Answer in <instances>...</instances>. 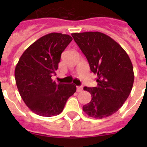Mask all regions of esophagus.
<instances>
[{"label": "esophagus", "mask_w": 147, "mask_h": 147, "mask_svg": "<svg viewBox=\"0 0 147 147\" xmlns=\"http://www.w3.org/2000/svg\"><path fill=\"white\" fill-rule=\"evenodd\" d=\"M83 87L82 86H77L76 87V90H77V92H81L82 91Z\"/></svg>", "instance_id": "1"}]
</instances>
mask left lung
<instances>
[{
    "instance_id": "1",
    "label": "left lung",
    "mask_w": 147,
    "mask_h": 147,
    "mask_svg": "<svg viewBox=\"0 0 147 147\" xmlns=\"http://www.w3.org/2000/svg\"><path fill=\"white\" fill-rule=\"evenodd\" d=\"M97 76V87H84L92 100L83 111L96 119L119 110L130 95L134 81L132 62L125 50L109 36L100 32L71 33Z\"/></svg>"
}]
</instances>
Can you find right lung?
<instances>
[{
	"instance_id": "obj_1",
	"label": "right lung",
	"mask_w": 147,
	"mask_h": 147,
	"mask_svg": "<svg viewBox=\"0 0 147 147\" xmlns=\"http://www.w3.org/2000/svg\"><path fill=\"white\" fill-rule=\"evenodd\" d=\"M72 40L67 34L43 36L24 51L15 68L17 89L26 106L42 117L59 114L76 92L74 84H56L51 77L58 69L61 54Z\"/></svg>"
}]
</instances>
